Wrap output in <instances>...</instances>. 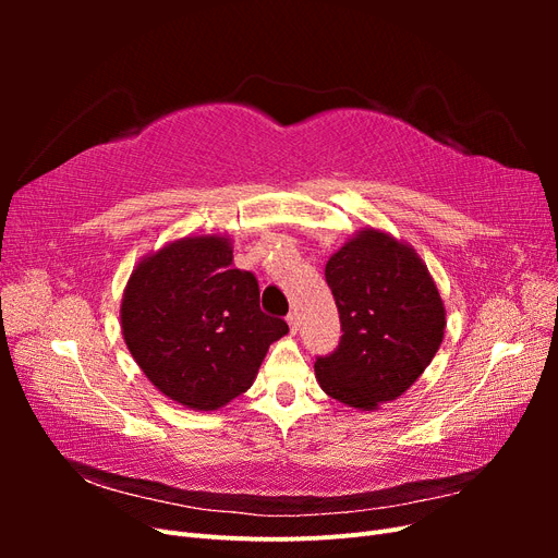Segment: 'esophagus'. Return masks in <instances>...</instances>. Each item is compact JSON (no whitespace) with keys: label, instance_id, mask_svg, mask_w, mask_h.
Wrapping results in <instances>:
<instances>
[{"label":"esophagus","instance_id":"esophagus-1","mask_svg":"<svg viewBox=\"0 0 558 558\" xmlns=\"http://www.w3.org/2000/svg\"><path fill=\"white\" fill-rule=\"evenodd\" d=\"M286 320H289V328H291V335H295L300 330V316L295 312H291L289 316H286Z\"/></svg>","mask_w":558,"mask_h":558}]
</instances>
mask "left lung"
Returning <instances> with one entry per match:
<instances>
[{"instance_id":"1","label":"left lung","mask_w":558,"mask_h":558,"mask_svg":"<svg viewBox=\"0 0 558 558\" xmlns=\"http://www.w3.org/2000/svg\"><path fill=\"white\" fill-rule=\"evenodd\" d=\"M342 340L316 359L324 391L375 412L424 375L445 340L447 310L414 246L379 228H361L326 263Z\"/></svg>"}]
</instances>
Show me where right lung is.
<instances>
[{
    "instance_id": "right-lung-1",
    "label": "right lung",
    "mask_w": 558,
    "mask_h": 558,
    "mask_svg": "<svg viewBox=\"0 0 558 558\" xmlns=\"http://www.w3.org/2000/svg\"><path fill=\"white\" fill-rule=\"evenodd\" d=\"M123 340L162 396L195 412L226 408L289 332L260 312L258 281L232 263L230 234H189L134 265L121 300Z\"/></svg>"
}]
</instances>
